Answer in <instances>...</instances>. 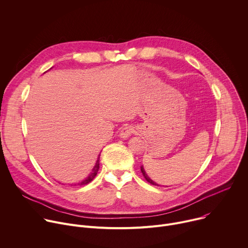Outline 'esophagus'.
<instances>
[{"instance_id":"34e87169","label":"esophagus","mask_w":248,"mask_h":248,"mask_svg":"<svg viewBox=\"0 0 248 248\" xmlns=\"http://www.w3.org/2000/svg\"><path fill=\"white\" fill-rule=\"evenodd\" d=\"M134 132H135L134 127L131 126V125H127V126H125V127H123L121 129L120 137H121V138H123V139H126V138H128L130 135H132Z\"/></svg>"}]
</instances>
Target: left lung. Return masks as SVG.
Returning <instances> with one entry per match:
<instances>
[{
	"label": "left lung",
	"instance_id": "8db88e82",
	"mask_svg": "<svg viewBox=\"0 0 248 248\" xmlns=\"http://www.w3.org/2000/svg\"><path fill=\"white\" fill-rule=\"evenodd\" d=\"M141 171H142V173H143V175H144V177H145V179L149 182V183H151V184H153V185H157L155 182H154L148 175H147V173H146V171H145V170H144V168L143 167H141Z\"/></svg>",
	"mask_w": 248,
	"mask_h": 248
}]
</instances>
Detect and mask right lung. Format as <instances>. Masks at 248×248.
Masks as SVG:
<instances>
[{"label": "right lung", "mask_w": 248, "mask_h": 248, "mask_svg": "<svg viewBox=\"0 0 248 248\" xmlns=\"http://www.w3.org/2000/svg\"><path fill=\"white\" fill-rule=\"evenodd\" d=\"M98 170H99V157L97 158V160H96V163H95V166H94V168L93 169V170H92V172H91V174H89V176L85 179V180H82L81 182H79V183H78V185H86V184H88V183H90L94 177H95V175L97 174V171H98ZM76 185V184H75Z\"/></svg>", "instance_id": "add662e5"}]
</instances>
